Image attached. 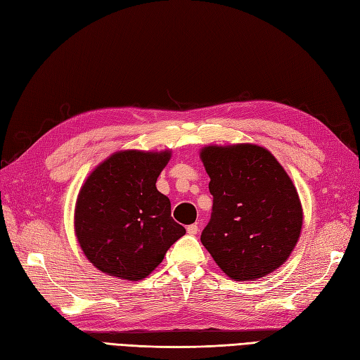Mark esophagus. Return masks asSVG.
<instances>
[{
	"instance_id": "34e87169",
	"label": "esophagus",
	"mask_w": 360,
	"mask_h": 360,
	"mask_svg": "<svg viewBox=\"0 0 360 360\" xmlns=\"http://www.w3.org/2000/svg\"><path fill=\"white\" fill-rule=\"evenodd\" d=\"M198 232H200V227H198V224H190L187 227V233L188 235H196Z\"/></svg>"
}]
</instances>
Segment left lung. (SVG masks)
<instances>
[{"mask_svg":"<svg viewBox=\"0 0 360 360\" xmlns=\"http://www.w3.org/2000/svg\"><path fill=\"white\" fill-rule=\"evenodd\" d=\"M212 217L201 243L224 274L257 280L286 262L300 236L303 212L288 173L258 145L207 147Z\"/></svg>","mask_w":360,"mask_h":360,"instance_id":"left-lung-1","label":"left lung"}]
</instances>
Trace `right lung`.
I'll return each mask as SVG.
<instances>
[{
  "instance_id": "right-lung-1",
  "label": "right lung",
  "mask_w": 360,
  "mask_h": 360,
  "mask_svg": "<svg viewBox=\"0 0 360 360\" xmlns=\"http://www.w3.org/2000/svg\"><path fill=\"white\" fill-rule=\"evenodd\" d=\"M168 159V151H120L89 174L75 205V233L97 269L142 280L186 233L156 188Z\"/></svg>"
}]
</instances>
